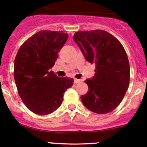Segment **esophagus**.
<instances>
[{"label":"esophagus","mask_w":147,"mask_h":147,"mask_svg":"<svg viewBox=\"0 0 147 147\" xmlns=\"http://www.w3.org/2000/svg\"><path fill=\"white\" fill-rule=\"evenodd\" d=\"M82 81L81 79H77V78H75L74 79V82L76 83V84H78V83H81Z\"/></svg>","instance_id":"obj_1"}]
</instances>
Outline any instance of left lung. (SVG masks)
<instances>
[{"mask_svg": "<svg viewBox=\"0 0 147 147\" xmlns=\"http://www.w3.org/2000/svg\"><path fill=\"white\" fill-rule=\"evenodd\" d=\"M74 40L84 58L95 63V75L84 81L88 93L81 96L83 104L97 114L113 111L121 103L129 86L130 65L120 41L103 30L81 31Z\"/></svg>", "mask_w": 147, "mask_h": 147, "instance_id": "left-lung-1", "label": "left lung"}]
</instances>
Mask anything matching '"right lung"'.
<instances>
[{"label":"right lung","mask_w":147,"mask_h":147,"mask_svg":"<svg viewBox=\"0 0 147 147\" xmlns=\"http://www.w3.org/2000/svg\"><path fill=\"white\" fill-rule=\"evenodd\" d=\"M67 39L63 32L40 31L21 45L16 56L13 76L18 94L35 114L57 110L65 91L73 84L71 78H59L50 71Z\"/></svg>","instance_id":"obj_1"}]
</instances>
